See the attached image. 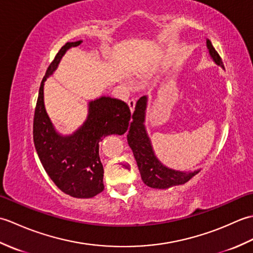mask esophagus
Listing matches in <instances>:
<instances>
[{
	"label": "esophagus",
	"mask_w": 253,
	"mask_h": 253,
	"mask_svg": "<svg viewBox=\"0 0 253 253\" xmlns=\"http://www.w3.org/2000/svg\"><path fill=\"white\" fill-rule=\"evenodd\" d=\"M128 105H129V107H130V111L133 112V110H135V106H136V100L130 99L129 101H128Z\"/></svg>",
	"instance_id": "esophagus-1"
}]
</instances>
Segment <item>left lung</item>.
<instances>
[{"label":"left lung","instance_id":"obj_1","mask_svg":"<svg viewBox=\"0 0 253 253\" xmlns=\"http://www.w3.org/2000/svg\"><path fill=\"white\" fill-rule=\"evenodd\" d=\"M207 45L210 52V55L213 57L216 64L224 68L222 58L219 56L216 50L214 49L211 41L207 40ZM147 98L141 96L137 101L135 112L132 114V122L130 123L129 130H128L127 141L132 150L133 157H135L138 169L140 170L142 181L147 186L158 189H166L171 186L182 185L191 179L193 176L199 173V170L189 171V173H182L165 168L159 162L152 151L151 143L144 130V111H146Z\"/></svg>","mask_w":253,"mask_h":253}]
</instances>
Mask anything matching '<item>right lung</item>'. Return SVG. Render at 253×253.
Listing matches in <instances>:
<instances>
[{
	"mask_svg": "<svg viewBox=\"0 0 253 253\" xmlns=\"http://www.w3.org/2000/svg\"><path fill=\"white\" fill-rule=\"evenodd\" d=\"M80 43L67 42L46 69L35 109L34 142L47 175L63 192L75 198H92L104 189L99 142L111 133H125L131 113L124 101L102 96L90 102L88 120L74 135L62 137L56 133L44 109L43 83L66 50Z\"/></svg>",
	"mask_w": 253,
	"mask_h": 253,
	"instance_id": "add662e5",
	"label": "right lung"
}]
</instances>
